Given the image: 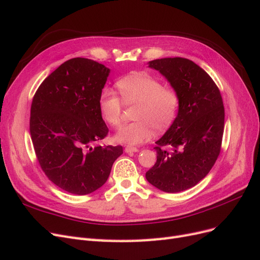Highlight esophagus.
I'll return each instance as SVG.
<instances>
[{"instance_id": "esophagus-1", "label": "esophagus", "mask_w": 260, "mask_h": 260, "mask_svg": "<svg viewBox=\"0 0 260 260\" xmlns=\"http://www.w3.org/2000/svg\"><path fill=\"white\" fill-rule=\"evenodd\" d=\"M124 152L125 153H137V152H139V148L133 147V146H127L124 148Z\"/></svg>"}]
</instances>
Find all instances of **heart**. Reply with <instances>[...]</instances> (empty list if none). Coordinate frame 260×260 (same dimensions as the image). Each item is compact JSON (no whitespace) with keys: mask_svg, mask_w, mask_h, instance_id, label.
<instances>
[{"mask_svg":"<svg viewBox=\"0 0 260 260\" xmlns=\"http://www.w3.org/2000/svg\"><path fill=\"white\" fill-rule=\"evenodd\" d=\"M117 84L122 98L108 88L102 91L99 98L101 115L108 124L118 127L121 123L124 103L138 104L135 113L137 120L122 125L115 133L117 143L139 145L152 137L154 129L162 131L175 121L180 106L176 90L165 88L158 79L146 74L124 77Z\"/></svg>","mask_w":260,"mask_h":260,"instance_id":"1","label":"heart"}]
</instances>
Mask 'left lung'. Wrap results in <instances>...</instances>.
<instances>
[{
	"instance_id": "8db88e82",
	"label": "left lung",
	"mask_w": 260,
	"mask_h": 260,
	"mask_svg": "<svg viewBox=\"0 0 260 260\" xmlns=\"http://www.w3.org/2000/svg\"><path fill=\"white\" fill-rule=\"evenodd\" d=\"M148 67L178 92L180 106L175 121L156 141L157 160L145 177L159 190L178 193L198 184L215 165L223 136V102L210 76L190 59H154Z\"/></svg>"
}]
</instances>
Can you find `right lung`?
<instances>
[{"label":"right lung","mask_w":260,"mask_h":260,"mask_svg":"<svg viewBox=\"0 0 260 260\" xmlns=\"http://www.w3.org/2000/svg\"><path fill=\"white\" fill-rule=\"evenodd\" d=\"M111 69L89 58H72L46 78L30 111V135L39 164L68 193L96 191L111 174L122 146H95L108 128L99 98Z\"/></svg>","instance_id":"obj_1"}]
</instances>
